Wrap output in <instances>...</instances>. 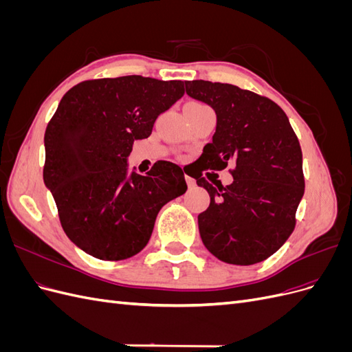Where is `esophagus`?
I'll return each mask as SVG.
<instances>
[{
  "label": "esophagus",
  "mask_w": 352,
  "mask_h": 352,
  "mask_svg": "<svg viewBox=\"0 0 352 352\" xmlns=\"http://www.w3.org/2000/svg\"><path fill=\"white\" fill-rule=\"evenodd\" d=\"M185 179H186V184H188V186H189V188H194V186L197 185V182H195V179H194V177L186 176Z\"/></svg>",
  "instance_id": "esophagus-1"
}]
</instances>
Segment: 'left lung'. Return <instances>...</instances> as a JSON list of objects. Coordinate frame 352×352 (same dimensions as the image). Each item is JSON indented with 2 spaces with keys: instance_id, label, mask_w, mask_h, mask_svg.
Masks as SVG:
<instances>
[{
  "instance_id": "left-lung-1",
  "label": "left lung",
  "mask_w": 352,
  "mask_h": 352,
  "mask_svg": "<svg viewBox=\"0 0 352 352\" xmlns=\"http://www.w3.org/2000/svg\"><path fill=\"white\" fill-rule=\"evenodd\" d=\"M190 98L216 111L212 141L202 150L198 186L210 206L198 216L206 248L219 260L250 265L269 258L289 238L304 195L302 153L278 104L229 83L186 82ZM236 166L230 186L212 187L204 169Z\"/></svg>"
}]
</instances>
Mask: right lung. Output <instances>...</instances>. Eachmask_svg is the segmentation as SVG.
Segmentation results:
<instances>
[{
	"mask_svg": "<svg viewBox=\"0 0 352 352\" xmlns=\"http://www.w3.org/2000/svg\"><path fill=\"white\" fill-rule=\"evenodd\" d=\"M184 80L142 76L85 80L61 98L45 131L44 182L63 230L95 258L119 261L145 248L158 211L186 192L182 168L160 162L129 173L136 140L184 97Z\"/></svg>",
	"mask_w": 352,
	"mask_h": 352,
	"instance_id": "right-lung-1",
	"label": "right lung"
}]
</instances>
